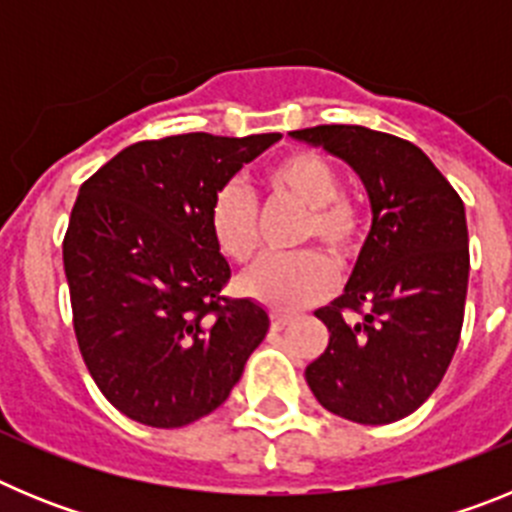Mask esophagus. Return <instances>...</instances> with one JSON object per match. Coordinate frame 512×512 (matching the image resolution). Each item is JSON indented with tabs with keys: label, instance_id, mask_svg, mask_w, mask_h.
<instances>
[{
	"label": "esophagus",
	"instance_id": "esophagus-1",
	"mask_svg": "<svg viewBox=\"0 0 512 512\" xmlns=\"http://www.w3.org/2000/svg\"><path fill=\"white\" fill-rule=\"evenodd\" d=\"M292 323V315H284V312H271V328L284 330Z\"/></svg>",
	"mask_w": 512,
	"mask_h": 512
}]
</instances>
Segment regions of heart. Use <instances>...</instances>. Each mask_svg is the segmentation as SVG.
Listing matches in <instances>:
<instances>
[{
    "label": "heart",
    "mask_w": 512,
    "mask_h": 512,
    "mask_svg": "<svg viewBox=\"0 0 512 512\" xmlns=\"http://www.w3.org/2000/svg\"><path fill=\"white\" fill-rule=\"evenodd\" d=\"M264 184L277 197L307 210L302 238H318L333 259L343 261L356 251L361 233L359 212L338 194L341 176L328 158L312 151L282 156L266 169ZM210 230L217 248L233 261H248L259 243L256 205L241 184H225L210 205ZM336 282V269L323 253L264 256L238 279V289L253 302L277 312H295L320 300Z\"/></svg>",
    "instance_id": "obj_1"
}]
</instances>
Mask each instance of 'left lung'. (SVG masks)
Wrapping results in <instances>:
<instances>
[{
	"instance_id": "8db88e82",
	"label": "left lung",
	"mask_w": 512,
	"mask_h": 512,
	"mask_svg": "<svg viewBox=\"0 0 512 512\" xmlns=\"http://www.w3.org/2000/svg\"><path fill=\"white\" fill-rule=\"evenodd\" d=\"M289 135L346 161L372 207L343 295L315 310L330 338L305 379L333 415L395 423L433 395L459 343L469 284L464 202L431 158L395 135L361 125ZM361 309V321L345 318Z\"/></svg>"
}]
</instances>
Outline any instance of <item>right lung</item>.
<instances>
[{
  "instance_id": "right-lung-1",
  "label": "right lung",
  "mask_w": 512,
  "mask_h": 512,
  "mask_svg": "<svg viewBox=\"0 0 512 512\" xmlns=\"http://www.w3.org/2000/svg\"><path fill=\"white\" fill-rule=\"evenodd\" d=\"M279 133L143 140L81 184L63 238L81 356L102 395L151 428H182L228 400L269 315L228 300L210 230L215 194Z\"/></svg>"
}]
</instances>
